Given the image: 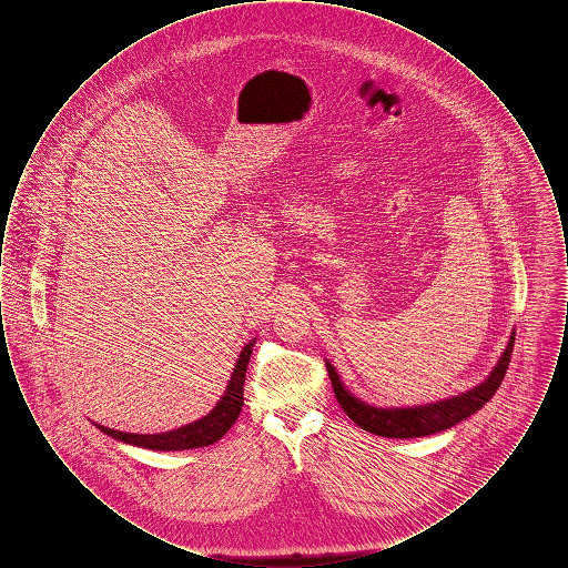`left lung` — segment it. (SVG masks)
I'll return each mask as SVG.
<instances>
[{
    "instance_id": "1",
    "label": "left lung",
    "mask_w": 568,
    "mask_h": 568,
    "mask_svg": "<svg viewBox=\"0 0 568 568\" xmlns=\"http://www.w3.org/2000/svg\"><path fill=\"white\" fill-rule=\"evenodd\" d=\"M514 343L515 332H511L507 349L503 352L498 364L487 375L486 381H481L479 385H475L473 389H468L464 394L438 400V403H430V405L400 406V408H381V406L368 405V403L355 398L352 392L343 385V381L329 362H325V366H327V375L332 381L338 405L362 430L378 434L385 438H415V436L443 433L459 422H464L466 417H470L473 413H477L481 406L489 403V398L496 394V389L500 387L505 373L509 368Z\"/></svg>"
}]
</instances>
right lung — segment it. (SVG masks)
<instances>
[{
  "mask_svg": "<svg viewBox=\"0 0 568 568\" xmlns=\"http://www.w3.org/2000/svg\"><path fill=\"white\" fill-rule=\"evenodd\" d=\"M253 345H255V338L244 345L243 352L236 359L234 373L230 375V381L225 385V392H223L221 400L202 419L162 434L119 433V430H112L106 426H98V424L95 426L102 433L112 436L114 440L135 445V447H144V449H153V452H185V449H197V447L213 445L234 426V422L239 419V415L243 410L244 373H246V366H248V359H251V353H253Z\"/></svg>",
  "mask_w": 568,
  "mask_h": 568,
  "instance_id": "right-lung-1",
  "label": "right lung"
}]
</instances>
